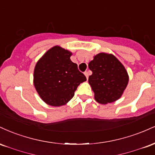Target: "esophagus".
I'll return each mask as SVG.
<instances>
[{
    "label": "esophagus",
    "mask_w": 155,
    "mask_h": 155,
    "mask_svg": "<svg viewBox=\"0 0 155 155\" xmlns=\"http://www.w3.org/2000/svg\"><path fill=\"white\" fill-rule=\"evenodd\" d=\"M84 75H85V76H86V78L87 79H88V77H89V75H90V72L88 71H85L84 72Z\"/></svg>",
    "instance_id": "esophagus-1"
}]
</instances>
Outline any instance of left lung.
<instances>
[{"mask_svg": "<svg viewBox=\"0 0 155 155\" xmlns=\"http://www.w3.org/2000/svg\"><path fill=\"white\" fill-rule=\"evenodd\" d=\"M89 68L92 74L89 76V84L99 104H106L120 98L129 81L124 65L114 55L99 53L90 62Z\"/></svg>", "mask_w": 155, "mask_h": 155, "instance_id": "obj_1", "label": "left lung"}]
</instances>
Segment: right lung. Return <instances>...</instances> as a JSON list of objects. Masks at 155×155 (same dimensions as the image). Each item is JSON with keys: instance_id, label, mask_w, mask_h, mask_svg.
<instances>
[{"instance_id": "right-lung-1", "label": "right lung", "mask_w": 155, "mask_h": 155, "mask_svg": "<svg viewBox=\"0 0 155 155\" xmlns=\"http://www.w3.org/2000/svg\"><path fill=\"white\" fill-rule=\"evenodd\" d=\"M72 53L55 46L37 62L33 84L41 98L51 106L65 105L81 83L87 80L70 58Z\"/></svg>"}]
</instances>
